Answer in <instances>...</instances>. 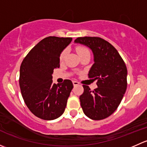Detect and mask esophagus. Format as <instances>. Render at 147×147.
<instances>
[{
    "mask_svg": "<svg viewBox=\"0 0 147 147\" xmlns=\"http://www.w3.org/2000/svg\"><path fill=\"white\" fill-rule=\"evenodd\" d=\"M72 83H73V85L74 86H77V85H79L80 83L78 82V81H72Z\"/></svg>",
    "mask_w": 147,
    "mask_h": 147,
    "instance_id": "1",
    "label": "esophagus"
}]
</instances>
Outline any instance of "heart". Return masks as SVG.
<instances>
[{
	"instance_id": "b5f03b06",
	"label": "heart",
	"mask_w": 147,
	"mask_h": 147,
	"mask_svg": "<svg viewBox=\"0 0 147 147\" xmlns=\"http://www.w3.org/2000/svg\"><path fill=\"white\" fill-rule=\"evenodd\" d=\"M76 50H77V53H78V54L79 55V56L81 55L84 54V53H90L88 49H87V47H84V46H78V47H77ZM66 54H67L66 50H63V51L62 52L61 54H60V62H63V60H65Z\"/></svg>"
}]
</instances>
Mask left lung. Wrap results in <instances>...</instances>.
Instances as JSON below:
<instances>
[{
	"instance_id": "1",
	"label": "left lung",
	"mask_w": 147,
	"mask_h": 147,
	"mask_svg": "<svg viewBox=\"0 0 147 147\" xmlns=\"http://www.w3.org/2000/svg\"><path fill=\"white\" fill-rule=\"evenodd\" d=\"M90 47L94 63L89 71V78L97 80L93 91L83 85L80 96L84 115L93 120L110 116L117 109L127 90V69L117 50L109 42L99 37H81L75 40Z\"/></svg>"
}]
</instances>
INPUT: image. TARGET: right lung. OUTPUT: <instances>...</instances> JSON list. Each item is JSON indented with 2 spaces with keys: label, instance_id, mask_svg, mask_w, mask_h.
Returning <instances> with one entry per match:
<instances>
[{
  "label": "right lung",
  "instance_id": "right-lung-1",
  "mask_svg": "<svg viewBox=\"0 0 147 147\" xmlns=\"http://www.w3.org/2000/svg\"><path fill=\"white\" fill-rule=\"evenodd\" d=\"M72 38L50 36L40 41L25 57L20 68V91L31 112L44 120L58 118L65 112L73 88L72 81L53 84V70L60 67V56Z\"/></svg>",
  "mask_w": 147,
  "mask_h": 147
}]
</instances>
